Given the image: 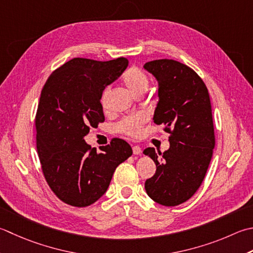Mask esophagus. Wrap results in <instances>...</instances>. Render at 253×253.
<instances>
[{
	"label": "esophagus",
	"mask_w": 253,
	"mask_h": 253,
	"mask_svg": "<svg viewBox=\"0 0 253 253\" xmlns=\"http://www.w3.org/2000/svg\"><path fill=\"white\" fill-rule=\"evenodd\" d=\"M141 148L139 147V146H133L132 147V152H133V155H140L141 153Z\"/></svg>",
	"instance_id": "1"
}]
</instances>
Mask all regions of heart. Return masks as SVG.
I'll return each instance as SVG.
<instances>
[{"label": "heart", "mask_w": 253, "mask_h": 253, "mask_svg": "<svg viewBox=\"0 0 253 253\" xmlns=\"http://www.w3.org/2000/svg\"><path fill=\"white\" fill-rule=\"evenodd\" d=\"M123 82L129 92L135 95L140 91H147L148 87V78L146 73L141 69L137 67H132L128 69L127 72L124 74ZM107 96H108V88L103 91L100 102L101 106L104 111L107 108ZM146 122V118L143 116H135L128 117L124 120L117 125V130L124 133V135L130 137H139L141 135L142 126Z\"/></svg>", "instance_id": "b5f03b06"}]
</instances>
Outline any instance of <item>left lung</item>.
<instances>
[{
  "label": "left lung",
  "instance_id": "left-lung-1",
  "mask_svg": "<svg viewBox=\"0 0 253 253\" xmlns=\"http://www.w3.org/2000/svg\"><path fill=\"white\" fill-rule=\"evenodd\" d=\"M143 68L159 86L153 122L170 133L167 151L143 150L157 166L145 189L159 204L176 206L199 190L211 159L215 133L210 94L199 74L179 61L160 59L145 63Z\"/></svg>",
  "mask_w": 253,
  "mask_h": 253
}]
</instances>
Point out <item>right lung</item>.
I'll return each instance as SVG.
<instances>
[{"instance_id": "obj_1", "label": "right lung", "mask_w": 253, "mask_h": 253, "mask_svg": "<svg viewBox=\"0 0 253 253\" xmlns=\"http://www.w3.org/2000/svg\"><path fill=\"white\" fill-rule=\"evenodd\" d=\"M126 58L96 61L73 58L47 79L35 125L44 179L59 200L85 207L110 186L116 168L132 155L129 143L114 138L97 153L84 140L90 128L105 121L100 98L125 71Z\"/></svg>"}]
</instances>
